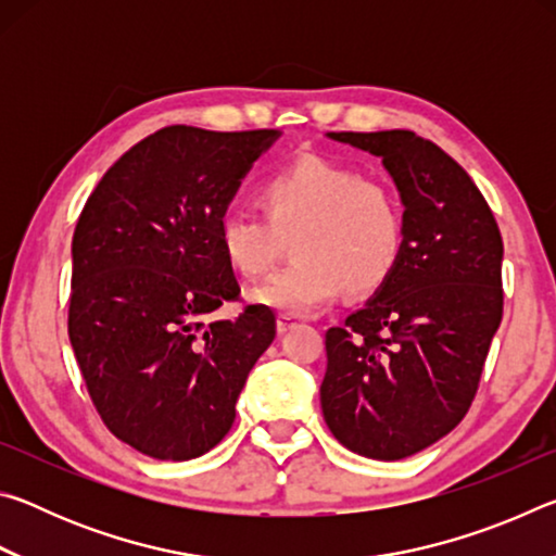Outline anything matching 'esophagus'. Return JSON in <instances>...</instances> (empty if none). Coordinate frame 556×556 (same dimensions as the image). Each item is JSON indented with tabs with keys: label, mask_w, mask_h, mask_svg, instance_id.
<instances>
[{
	"label": "esophagus",
	"mask_w": 556,
	"mask_h": 556,
	"mask_svg": "<svg viewBox=\"0 0 556 556\" xmlns=\"http://www.w3.org/2000/svg\"><path fill=\"white\" fill-rule=\"evenodd\" d=\"M294 326H296L294 318H289V316H279V318H277V331H279V333H287V331H291V328H294Z\"/></svg>",
	"instance_id": "obj_1"
}]
</instances>
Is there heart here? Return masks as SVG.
I'll return each mask as SVG.
<instances>
[{"mask_svg":"<svg viewBox=\"0 0 556 556\" xmlns=\"http://www.w3.org/2000/svg\"><path fill=\"white\" fill-rule=\"evenodd\" d=\"M262 211L225 208L218 244L232 269L262 277L291 242L294 262L252 291V301L287 316H308L343 289L372 294L404 250V208L394 188L355 168L306 154L260 188Z\"/></svg>","mask_w":556,"mask_h":556,"instance_id":"1","label":"heart"}]
</instances>
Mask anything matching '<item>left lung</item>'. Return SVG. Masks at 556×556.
I'll return each mask as SVG.
<instances>
[{"mask_svg":"<svg viewBox=\"0 0 556 556\" xmlns=\"http://www.w3.org/2000/svg\"><path fill=\"white\" fill-rule=\"evenodd\" d=\"M328 137L382 156L407 235L378 294L326 331L321 409L353 454L400 460L446 437L476 397L503 318V238L478 186L429 139Z\"/></svg>","mask_w":556,"mask_h":556,"instance_id":"1","label":"left lung"}]
</instances>
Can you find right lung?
<instances>
[{
    "label": "right lung",
    "instance_id": "obj_1",
    "mask_svg": "<svg viewBox=\"0 0 556 556\" xmlns=\"http://www.w3.org/2000/svg\"><path fill=\"white\" fill-rule=\"evenodd\" d=\"M279 129L154 131L100 178L73 232L68 336L105 427L139 454L188 460L220 444L275 312L240 299L218 218Z\"/></svg>",
    "mask_w": 556,
    "mask_h": 556
}]
</instances>
